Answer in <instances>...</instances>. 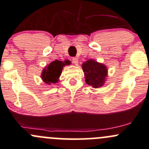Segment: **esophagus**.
I'll list each match as a JSON object with an SVG mask.
<instances>
[{
    "label": "esophagus",
    "mask_w": 149,
    "mask_h": 149,
    "mask_svg": "<svg viewBox=\"0 0 149 149\" xmlns=\"http://www.w3.org/2000/svg\"><path fill=\"white\" fill-rule=\"evenodd\" d=\"M72 62L74 63L75 65H78V63H79V60L77 57H74L72 58Z\"/></svg>",
    "instance_id": "34e87169"
}]
</instances>
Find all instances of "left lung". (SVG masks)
Segmentation results:
<instances>
[{
    "label": "left lung",
    "mask_w": 149,
    "mask_h": 149,
    "mask_svg": "<svg viewBox=\"0 0 149 149\" xmlns=\"http://www.w3.org/2000/svg\"><path fill=\"white\" fill-rule=\"evenodd\" d=\"M85 74V82L88 85L94 88H98L104 85L108 77V68L102 63L94 59H89L82 64Z\"/></svg>",
    "instance_id": "8db88e82"
}]
</instances>
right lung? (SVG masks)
<instances>
[{
	"mask_svg": "<svg viewBox=\"0 0 149 149\" xmlns=\"http://www.w3.org/2000/svg\"><path fill=\"white\" fill-rule=\"evenodd\" d=\"M70 64L71 62L68 59L64 61H53L43 69L41 74V79L47 85L56 83L59 82L63 67L66 65H70Z\"/></svg>",
	"mask_w": 149,
	"mask_h": 149,
	"instance_id": "1",
	"label": "right lung"
}]
</instances>
